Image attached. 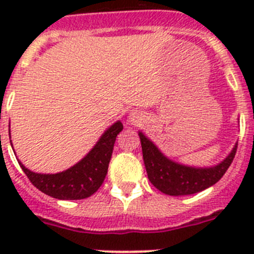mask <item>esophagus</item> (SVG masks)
I'll return each mask as SVG.
<instances>
[{"label":"esophagus","mask_w":254,"mask_h":254,"mask_svg":"<svg viewBox=\"0 0 254 254\" xmlns=\"http://www.w3.org/2000/svg\"><path fill=\"white\" fill-rule=\"evenodd\" d=\"M131 121H133V122H136V121H138V116H132Z\"/></svg>","instance_id":"obj_1"}]
</instances>
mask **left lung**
Segmentation results:
<instances>
[{
  "mask_svg": "<svg viewBox=\"0 0 254 254\" xmlns=\"http://www.w3.org/2000/svg\"><path fill=\"white\" fill-rule=\"evenodd\" d=\"M142 146V156L147 177L155 188L169 196L193 194L214 186L230 167L237 152L238 143L228 158L211 168H192L170 160L164 156L154 142L138 132Z\"/></svg>",
  "mask_w": 254,
  "mask_h": 254,
  "instance_id": "1",
  "label": "left lung"
}]
</instances>
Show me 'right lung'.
I'll return each instance as SVG.
<instances>
[{
  "label": "right lung",
  "instance_id": "1",
  "mask_svg": "<svg viewBox=\"0 0 254 254\" xmlns=\"http://www.w3.org/2000/svg\"><path fill=\"white\" fill-rule=\"evenodd\" d=\"M123 129L122 122H116L103 133L99 141L82 160L57 174H39L19 164L29 181L43 193L58 199H82L90 197L104 182L112 158L117 134Z\"/></svg>",
  "mask_w": 254,
  "mask_h": 254
}]
</instances>
